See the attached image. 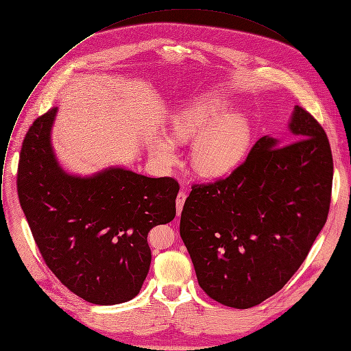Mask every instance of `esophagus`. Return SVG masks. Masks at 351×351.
Instances as JSON below:
<instances>
[{"mask_svg":"<svg viewBox=\"0 0 351 351\" xmlns=\"http://www.w3.org/2000/svg\"><path fill=\"white\" fill-rule=\"evenodd\" d=\"M186 193L184 191H179L178 193V197H176V208H178V215H180L182 213V208H183V204L186 202Z\"/></svg>","mask_w":351,"mask_h":351,"instance_id":"esophagus-1","label":"esophagus"}]
</instances>
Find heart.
<instances>
[{"mask_svg":"<svg viewBox=\"0 0 351 351\" xmlns=\"http://www.w3.org/2000/svg\"><path fill=\"white\" fill-rule=\"evenodd\" d=\"M232 101L223 94H208L180 108L171 121V134L178 141H190L191 164L204 176H219L236 168L248 152L253 126L248 117L230 111ZM156 160L172 165L178 158L175 141L161 133L149 141Z\"/></svg>","mask_w":351,"mask_h":351,"instance_id":"b5f03b06","label":"heart"}]
</instances>
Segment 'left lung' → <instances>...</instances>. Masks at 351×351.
I'll return each instance as SVG.
<instances>
[{
  "label": "left lung",
  "mask_w": 351,
  "mask_h": 351,
  "mask_svg": "<svg viewBox=\"0 0 351 351\" xmlns=\"http://www.w3.org/2000/svg\"><path fill=\"white\" fill-rule=\"evenodd\" d=\"M289 130L293 143L261 137L228 178L194 184L184 202L180 237L198 285L223 306L250 308L279 291L326 222L333 179L326 133L298 106Z\"/></svg>",
  "instance_id": "left-lung-1"
}]
</instances>
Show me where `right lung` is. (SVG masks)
Masks as SVG:
<instances>
[{
	"label": "right lung",
	"mask_w": 351,
	"mask_h": 351,
	"mask_svg": "<svg viewBox=\"0 0 351 351\" xmlns=\"http://www.w3.org/2000/svg\"><path fill=\"white\" fill-rule=\"evenodd\" d=\"M58 108L26 133L18 167V195L47 267L72 293L112 306L136 297L152 264L149 229L176 215L179 184L111 167L91 176L65 172L51 129Z\"/></svg>",
	"instance_id": "right-lung-1"
}]
</instances>
